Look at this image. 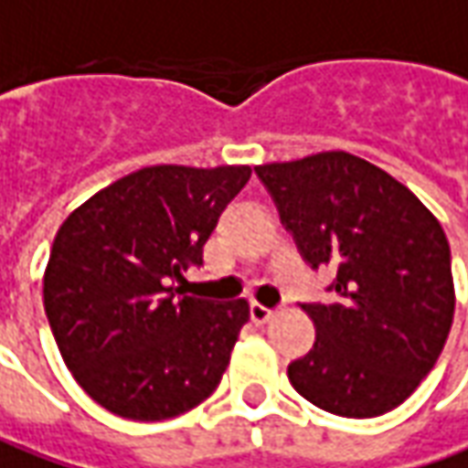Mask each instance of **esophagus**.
I'll return each mask as SVG.
<instances>
[{
    "label": "esophagus",
    "instance_id": "obj_1",
    "mask_svg": "<svg viewBox=\"0 0 468 468\" xmlns=\"http://www.w3.org/2000/svg\"><path fill=\"white\" fill-rule=\"evenodd\" d=\"M271 308H266V305H261V303H250V321L253 324H266L269 318H271Z\"/></svg>",
    "mask_w": 468,
    "mask_h": 468
}]
</instances>
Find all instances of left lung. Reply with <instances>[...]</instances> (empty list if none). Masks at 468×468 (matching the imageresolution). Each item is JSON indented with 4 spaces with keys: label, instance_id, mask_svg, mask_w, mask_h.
I'll list each match as a JSON object with an SVG mask.
<instances>
[{
    "label": "left lung",
    "instance_id": "8db88e82",
    "mask_svg": "<svg viewBox=\"0 0 468 468\" xmlns=\"http://www.w3.org/2000/svg\"><path fill=\"white\" fill-rule=\"evenodd\" d=\"M303 259L336 269L329 303H303L315 345L290 363L300 396L339 417L399 407L438 363L453 324L441 222L386 170L349 153L259 165Z\"/></svg>",
    "mask_w": 468,
    "mask_h": 468
}]
</instances>
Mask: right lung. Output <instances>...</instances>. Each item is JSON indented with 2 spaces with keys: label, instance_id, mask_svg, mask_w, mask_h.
<instances>
[{
  "label": "right lung",
  "instance_id": "obj_1",
  "mask_svg": "<svg viewBox=\"0 0 468 468\" xmlns=\"http://www.w3.org/2000/svg\"><path fill=\"white\" fill-rule=\"evenodd\" d=\"M249 165L129 173L58 228L43 308L74 380L103 410L157 422L194 410L230 363L249 303L184 295Z\"/></svg>",
  "mask_w": 468,
  "mask_h": 468
}]
</instances>
